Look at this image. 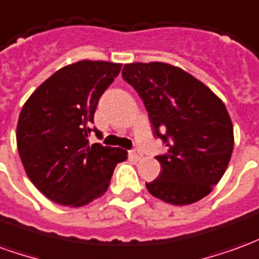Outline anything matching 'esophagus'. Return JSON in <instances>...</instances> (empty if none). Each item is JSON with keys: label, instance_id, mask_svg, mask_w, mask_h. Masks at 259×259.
I'll list each match as a JSON object with an SVG mask.
<instances>
[{"label": "esophagus", "instance_id": "34e87169", "mask_svg": "<svg viewBox=\"0 0 259 259\" xmlns=\"http://www.w3.org/2000/svg\"><path fill=\"white\" fill-rule=\"evenodd\" d=\"M129 157L133 158V159H140L143 157V154L140 151H137V150H132V151H129Z\"/></svg>", "mask_w": 259, "mask_h": 259}]
</instances>
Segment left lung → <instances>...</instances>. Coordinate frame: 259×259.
I'll use <instances>...</instances> for the list:
<instances>
[{
  "instance_id": "obj_1",
  "label": "left lung",
  "mask_w": 259,
  "mask_h": 259,
  "mask_svg": "<svg viewBox=\"0 0 259 259\" xmlns=\"http://www.w3.org/2000/svg\"><path fill=\"white\" fill-rule=\"evenodd\" d=\"M122 76L144 102L154 136L168 147L155 157L162 170L147 183L148 191L174 205L204 198L233 152V124L225 104L190 73L163 62L127 64Z\"/></svg>"
}]
</instances>
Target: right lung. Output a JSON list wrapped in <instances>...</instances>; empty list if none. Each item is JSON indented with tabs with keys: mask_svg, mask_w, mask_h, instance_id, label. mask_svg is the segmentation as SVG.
<instances>
[{
	"mask_svg": "<svg viewBox=\"0 0 259 259\" xmlns=\"http://www.w3.org/2000/svg\"><path fill=\"white\" fill-rule=\"evenodd\" d=\"M122 65L80 61L48 77L22 108L16 143L26 174L48 200L81 206L108 190L116 163L127 152L100 143L90 146L91 132L100 133L94 112L100 98Z\"/></svg>",
	"mask_w": 259,
	"mask_h": 259,
	"instance_id": "1",
	"label": "right lung"
}]
</instances>
